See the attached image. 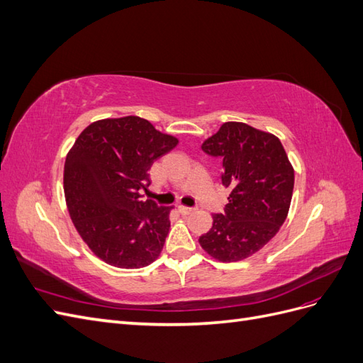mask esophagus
Wrapping results in <instances>:
<instances>
[{"mask_svg": "<svg viewBox=\"0 0 363 363\" xmlns=\"http://www.w3.org/2000/svg\"><path fill=\"white\" fill-rule=\"evenodd\" d=\"M196 211V208L194 207H188V206H179V212L182 215H189V213H194Z\"/></svg>", "mask_w": 363, "mask_h": 363, "instance_id": "1", "label": "esophagus"}]
</instances>
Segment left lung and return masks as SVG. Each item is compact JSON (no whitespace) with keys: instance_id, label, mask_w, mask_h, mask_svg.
I'll return each instance as SVG.
<instances>
[{"instance_id":"8db88e82","label":"left lung","mask_w":363,"mask_h":363,"mask_svg":"<svg viewBox=\"0 0 363 363\" xmlns=\"http://www.w3.org/2000/svg\"><path fill=\"white\" fill-rule=\"evenodd\" d=\"M201 148L223 159L221 180L232 192L200 245L219 262L244 260L265 247L286 219L294 168L277 136L244 123L223 124Z\"/></svg>"}]
</instances>
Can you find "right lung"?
<instances>
[{"label": "right lung", "instance_id": "add662e5", "mask_svg": "<svg viewBox=\"0 0 363 363\" xmlns=\"http://www.w3.org/2000/svg\"><path fill=\"white\" fill-rule=\"evenodd\" d=\"M179 139L139 116L87 125L69 150L63 189L82 239L108 265L136 269L155 262L169 232L172 207L142 201L150 168Z\"/></svg>", "mask_w": 363, "mask_h": 363}]
</instances>
